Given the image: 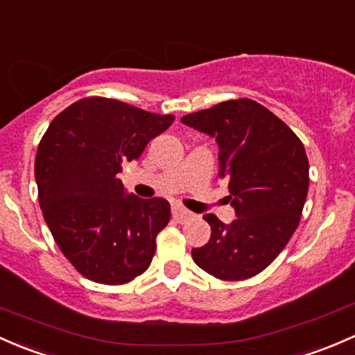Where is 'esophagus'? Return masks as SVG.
<instances>
[{
  "label": "esophagus",
  "instance_id": "esophagus-1",
  "mask_svg": "<svg viewBox=\"0 0 355 355\" xmlns=\"http://www.w3.org/2000/svg\"><path fill=\"white\" fill-rule=\"evenodd\" d=\"M191 211L186 210L184 207H181V205H173V217L176 218L178 222H186L188 218H191Z\"/></svg>",
  "mask_w": 355,
  "mask_h": 355
}]
</instances>
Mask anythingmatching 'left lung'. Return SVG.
<instances>
[{
    "mask_svg": "<svg viewBox=\"0 0 355 355\" xmlns=\"http://www.w3.org/2000/svg\"><path fill=\"white\" fill-rule=\"evenodd\" d=\"M181 123L215 138L218 176L229 181L236 220L207 214L211 236L193 248L196 265L220 280H244L265 270L301 220L309 188L304 145L273 112L251 98L220 102L182 116Z\"/></svg>",
    "mask_w": 355,
    "mask_h": 355,
    "instance_id": "left-lung-1",
    "label": "left lung"
}]
</instances>
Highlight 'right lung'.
I'll return each instance as SVG.
<instances>
[{
    "mask_svg": "<svg viewBox=\"0 0 355 355\" xmlns=\"http://www.w3.org/2000/svg\"><path fill=\"white\" fill-rule=\"evenodd\" d=\"M173 121V114L89 97L60 112L42 137L35 182L44 220L61 253L89 280L119 286L150 266L171 205L128 193L118 174Z\"/></svg>",
    "mask_w": 355,
    "mask_h": 355,
    "instance_id": "1",
    "label": "right lung"
}]
</instances>
